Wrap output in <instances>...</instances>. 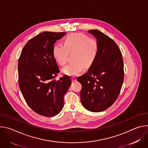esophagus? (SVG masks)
Wrapping results in <instances>:
<instances>
[{
    "label": "esophagus",
    "instance_id": "esophagus-1",
    "mask_svg": "<svg viewBox=\"0 0 148 148\" xmlns=\"http://www.w3.org/2000/svg\"><path fill=\"white\" fill-rule=\"evenodd\" d=\"M76 80H77L76 78H75V77H72V81H75Z\"/></svg>",
    "mask_w": 148,
    "mask_h": 148
}]
</instances>
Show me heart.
I'll return each mask as SVG.
<instances>
[{
    "mask_svg": "<svg viewBox=\"0 0 148 148\" xmlns=\"http://www.w3.org/2000/svg\"><path fill=\"white\" fill-rule=\"evenodd\" d=\"M73 61L63 68L62 73L67 75L79 74L84 67H90L97 58L98 46L97 42L79 33H71L63 40V45L56 44L53 48V56L60 66H64L68 60L69 53H72Z\"/></svg>",
    "mask_w": 148,
    "mask_h": 148,
    "instance_id": "obj_1",
    "label": "heart"
}]
</instances>
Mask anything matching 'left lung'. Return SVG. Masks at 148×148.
<instances>
[{"instance_id": "obj_1", "label": "left lung", "mask_w": 148, "mask_h": 148, "mask_svg": "<svg viewBox=\"0 0 148 148\" xmlns=\"http://www.w3.org/2000/svg\"><path fill=\"white\" fill-rule=\"evenodd\" d=\"M88 33L97 39L98 53L88 72L78 77L82 85L81 102L87 110L98 112L108 108L118 98L123 82V62L115 41L98 30Z\"/></svg>"}]
</instances>
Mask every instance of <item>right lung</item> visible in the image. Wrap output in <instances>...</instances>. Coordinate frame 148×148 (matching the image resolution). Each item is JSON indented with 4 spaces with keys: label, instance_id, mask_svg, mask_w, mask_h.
<instances>
[{
    "label": "right lung",
    "instance_id": "add662e5",
    "mask_svg": "<svg viewBox=\"0 0 148 148\" xmlns=\"http://www.w3.org/2000/svg\"><path fill=\"white\" fill-rule=\"evenodd\" d=\"M66 32H42L23 47L18 61V85L29 106L45 116L58 114L64 107V96L71 84L65 75L54 79L60 71L53 56L54 44Z\"/></svg>",
    "mask_w": 148,
    "mask_h": 148
}]
</instances>
